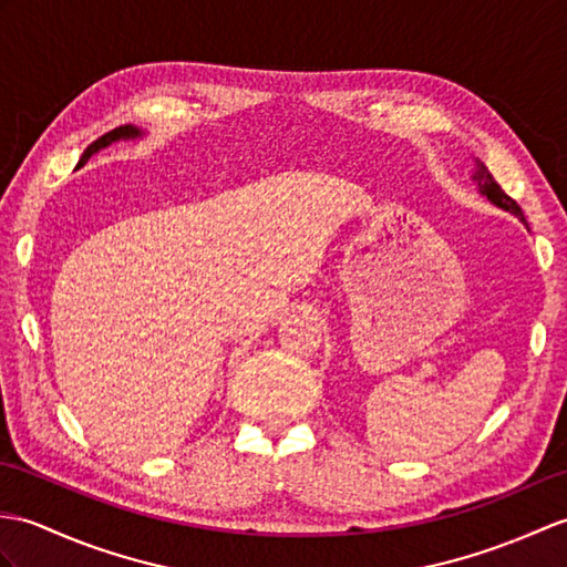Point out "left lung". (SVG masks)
Listing matches in <instances>:
<instances>
[{"instance_id": "8db88e82", "label": "left lung", "mask_w": 567, "mask_h": 567, "mask_svg": "<svg viewBox=\"0 0 567 567\" xmlns=\"http://www.w3.org/2000/svg\"><path fill=\"white\" fill-rule=\"evenodd\" d=\"M473 183H476L478 186V193L483 195V197H488V200L495 205V207H499V209H505V213H509V215H515L522 224H526V219H524V213H522V207L512 200V197L497 186L495 183V178L491 176V171H488V166H485L483 162H478L476 159V168H473Z\"/></svg>"}]
</instances>
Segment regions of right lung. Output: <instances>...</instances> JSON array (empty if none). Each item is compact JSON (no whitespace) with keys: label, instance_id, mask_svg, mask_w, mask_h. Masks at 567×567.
Listing matches in <instances>:
<instances>
[{"label":"right lung","instance_id":"obj_1","mask_svg":"<svg viewBox=\"0 0 567 567\" xmlns=\"http://www.w3.org/2000/svg\"><path fill=\"white\" fill-rule=\"evenodd\" d=\"M140 137H144V130H140V127H135V125L115 127V130H111V133H105L103 137H99L94 144H89L86 152L82 154V159H79L76 168L84 166V164L91 159V156H94L96 152H101L103 147H111L113 142H121V140H140Z\"/></svg>","mask_w":567,"mask_h":567}]
</instances>
